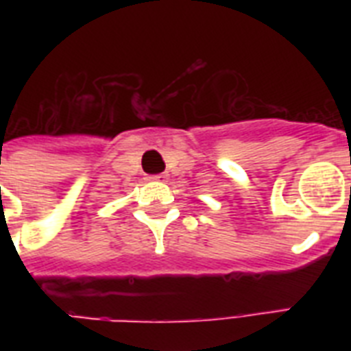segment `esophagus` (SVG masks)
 Here are the masks:
<instances>
[{"mask_svg":"<svg viewBox=\"0 0 351 351\" xmlns=\"http://www.w3.org/2000/svg\"><path fill=\"white\" fill-rule=\"evenodd\" d=\"M149 180H154V182H167V180H169V175H165V173H160V175L149 176Z\"/></svg>","mask_w":351,"mask_h":351,"instance_id":"obj_1","label":"esophagus"}]
</instances>
